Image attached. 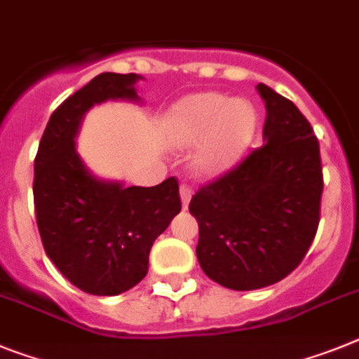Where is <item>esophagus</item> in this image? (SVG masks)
I'll return each mask as SVG.
<instances>
[{
  "mask_svg": "<svg viewBox=\"0 0 359 359\" xmlns=\"http://www.w3.org/2000/svg\"><path fill=\"white\" fill-rule=\"evenodd\" d=\"M189 198H191V188L188 184H180V201H182V208H188Z\"/></svg>",
  "mask_w": 359,
  "mask_h": 359,
  "instance_id": "esophagus-1",
  "label": "esophagus"
}]
</instances>
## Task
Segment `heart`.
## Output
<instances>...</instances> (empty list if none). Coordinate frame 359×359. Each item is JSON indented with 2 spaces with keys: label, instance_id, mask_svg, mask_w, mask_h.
<instances>
[{
  "label": "heart",
  "instance_id": "b5f03b06",
  "mask_svg": "<svg viewBox=\"0 0 359 359\" xmlns=\"http://www.w3.org/2000/svg\"><path fill=\"white\" fill-rule=\"evenodd\" d=\"M254 126V107L246 100L201 93L175 107L168 120V137L177 147L203 142L191 161L194 170L201 175H215L239 158Z\"/></svg>",
  "mask_w": 359,
  "mask_h": 359
}]
</instances>
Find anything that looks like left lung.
<instances>
[{
  "mask_svg": "<svg viewBox=\"0 0 359 359\" xmlns=\"http://www.w3.org/2000/svg\"><path fill=\"white\" fill-rule=\"evenodd\" d=\"M266 142L203 184L189 201L198 221L197 259L231 290L281 281L305 259L321 213L319 142L294 102L264 83Z\"/></svg>",
  "mask_w": 359,
  "mask_h": 359,
  "instance_id": "1",
  "label": "left lung"
}]
</instances>
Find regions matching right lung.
<instances>
[{
  "label": "right lung",
  "mask_w": 359,
  "mask_h": 359,
  "mask_svg": "<svg viewBox=\"0 0 359 359\" xmlns=\"http://www.w3.org/2000/svg\"><path fill=\"white\" fill-rule=\"evenodd\" d=\"M137 74L102 72L54 109L34 158V212L45 254L93 296H116L147 273L153 241L182 203L175 177L151 188L95 179L74 149L83 113L109 98L137 100Z\"/></svg>",
  "instance_id": "1"
}]
</instances>
